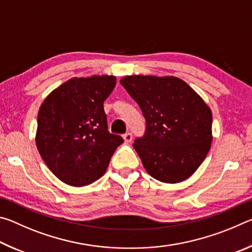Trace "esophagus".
I'll use <instances>...</instances> for the list:
<instances>
[{
	"instance_id": "34e87169",
	"label": "esophagus",
	"mask_w": 252,
	"mask_h": 252,
	"mask_svg": "<svg viewBox=\"0 0 252 252\" xmlns=\"http://www.w3.org/2000/svg\"><path fill=\"white\" fill-rule=\"evenodd\" d=\"M123 140H125L126 143H130L132 141V134L129 133V132L126 134H123Z\"/></svg>"
}]
</instances>
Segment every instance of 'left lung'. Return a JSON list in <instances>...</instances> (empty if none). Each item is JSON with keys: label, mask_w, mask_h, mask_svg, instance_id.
<instances>
[{"label": "left lung", "mask_w": 252, "mask_h": 252, "mask_svg": "<svg viewBox=\"0 0 252 252\" xmlns=\"http://www.w3.org/2000/svg\"><path fill=\"white\" fill-rule=\"evenodd\" d=\"M120 83L146 119V134L133 144L146 171L164 183L192 176L211 147L209 105L177 76L126 75Z\"/></svg>", "instance_id": "8db88e82"}]
</instances>
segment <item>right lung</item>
I'll list each match as a JSON object with an SVG mask.
<instances>
[{
	"label": "right lung",
	"mask_w": 252,
	"mask_h": 252,
	"mask_svg": "<svg viewBox=\"0 0 252 252\" xmlns=\"http://www.w3.org/2000/svg\"><path fill=\"white\" fill-rule=\"evenodd\" d=\"M116 83L114 75L72 78L42 102L36 148L54 176L66 185L84 187L100 179L123 142L108 131L103 109Z\"/></svg>",
	"instance_id": "add662e5"
}]
</instances>
